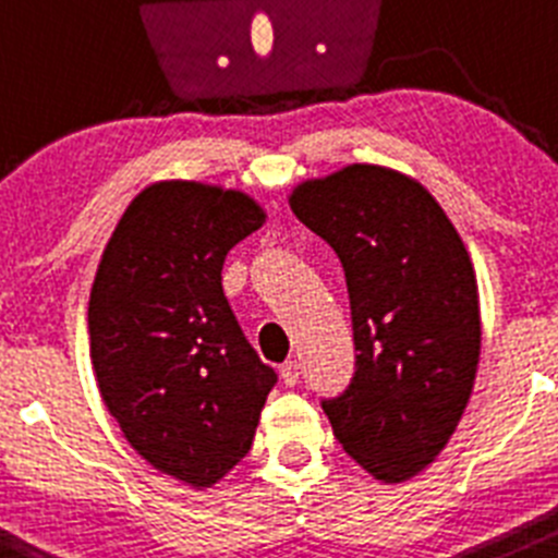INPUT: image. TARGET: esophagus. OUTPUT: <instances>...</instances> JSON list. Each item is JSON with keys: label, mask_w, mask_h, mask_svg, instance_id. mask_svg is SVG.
I'll list each match as a JSON object with an SVG mask.
<instances>
[{"label": "esophagus", "mask_w": 558, "mask_h": 558, "mask_svg": "<svg viewBox=\"0 0 558 558\" xmlns=\"http://www.w3.org/2000/svg\"><path fill=\"white\" fill-rule=\"evenodd\" d=\"M280 378H283L286 387H294V384H300V365H296V360H289L280 365Z\"/></svg>", "instance_id": "1"}]
</instances>
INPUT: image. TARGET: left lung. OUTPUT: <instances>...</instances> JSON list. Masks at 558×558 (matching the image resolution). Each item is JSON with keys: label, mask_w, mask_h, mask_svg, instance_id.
I'll return each mask as SVG.
<instances>
[{"label": "left lung", "mask_w": 558, "mask_h": 558, "mask_svg": "<svg viewBox=\"0 0 558 558\" xmlns=\"http://www.w3.org/2000/svg\"><path fill=\"white\" fill-rule=\"evenodd\" d=\"M289 204L349 286L356 371L324 414L367 474L405 483L445 450L472 398L483 324L466 245L420 182L384 166L300 182Z\"/></svg>", "instance_id": "obj_1"}]
</instances>
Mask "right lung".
I'll return each instance as SVG.
<instances>
[{"instance_id": "right-lung-1", "label": "right lung", "mask_w": 558, "mask_h": 558, "mask_svg": "<svg viewBox=\"0 0 558 558\" xmlns=\"http://www.w3.org/2000/svg\"><path fill=\"white\" fill-rule=\"evenodd\" d=\"M264 220L242 191L155 182L119 218L92 283L102 403L144 461L198 490L247 456L278 381L220 283L231 247Z\"/></svg>"}]
</instances>
